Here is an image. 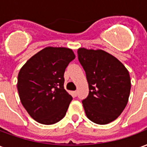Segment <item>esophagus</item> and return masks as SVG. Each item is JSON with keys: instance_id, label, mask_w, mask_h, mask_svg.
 Segmentation results:
<instances>
[{"instance_id": "obj_1", "label": "esophagus", "mask_w": 147, "mask_h": 147, "mask_svg": "<svg viewBox=\"0 0 147 147\" xmlns=\"http://www.w3.org/2000/svg\"><path fill=\"white\" fill-rule=\"evenodd\" d=\"M72 94H73V95L75 96V97H76V96L78 95V91H77V90H75V91H73Z\"/></svg>"}]
</instances>
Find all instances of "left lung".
Wrapping results in <instances>:
<instances>
[{
  "instance_id": "1",
  "label": "left lung",
  "mask_w": 147,
  "mask_h": 147,
  "mask_svg": "<svg viewBox=\"0 0 147 147\" xmlns=\"http://www.w3.org/2000/svg\"><path fill=\"white\" fill-rule=\"evenodd\" d=\"M78 59L86 72L89 94L83 100L87 118L98 124H107L126 107L131 90L127 68L113 55L98 49H78Z\"/></svg>"
}]
</instances>
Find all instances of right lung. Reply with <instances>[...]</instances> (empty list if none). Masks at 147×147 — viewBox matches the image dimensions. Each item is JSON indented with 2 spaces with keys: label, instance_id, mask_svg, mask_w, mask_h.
<instances>
[{
  "label": "right lung",
  "instance_id": "right-lung-1",
  "mask_svg": "<svg viewBox=\"0 0 147 147\" xmlns=\"http://www.w3.org/2000/svg\"><path fill=\"white\" fill-rule=\"evenodd\" d=\"M76 58L64 47H46L30 57L18 75L21 103L30 117L42 124L63 119L72 97L64 87V74Z\"/></svg>",
  "mask_w": 147,
  "mask_h": 147
}]
</instances>
